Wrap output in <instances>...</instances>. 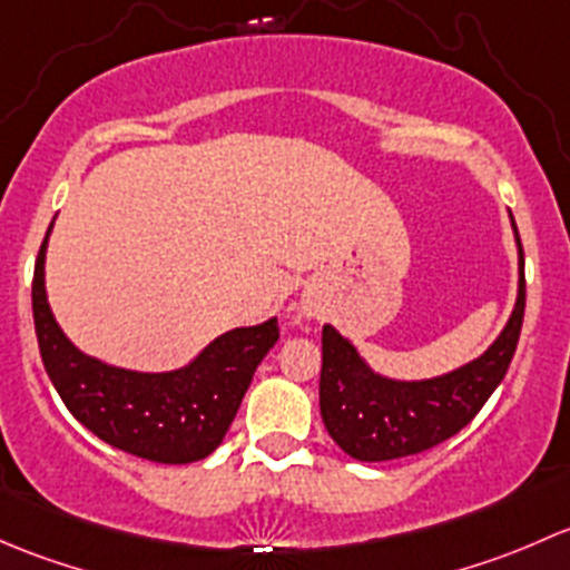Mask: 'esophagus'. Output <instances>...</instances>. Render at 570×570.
<instances>
[{"instance_id": "34e87169", "label": "esophagus", "mask_w": 570, "mask_h": 570, "mask_svg": "<svg viewBox=\"0 0 570 570\" xmlns=\"http://www.w3.org/2000/svg\"><path fill=\"white\" fill-rule=\"evenodd\" d=\"M315 315H318V307H315V304H309V302H304L302 304V318L304 321H313Z\"/></svg>"}]
</instances>
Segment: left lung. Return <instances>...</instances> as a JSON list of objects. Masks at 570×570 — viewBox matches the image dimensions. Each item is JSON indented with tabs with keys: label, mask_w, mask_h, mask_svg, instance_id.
I'll return each mask as SVG.
<instances>
[{
	"label": "left lung",
	"mask_w": 570,
	"mask_h": 570,
	"mask_svg": "<svg viewBox=\"0 0 570 570\" xmlns=\"http://www.w3.org/2000/svg\"><path fill=\"white\" fill-rule=\"evenodd\" d=\"M510 227L519 252L513 313L494 343L466 365L433 379H392L375 371L345 334L324 326L321 416L345 455L373 463L425 453L472 422L500 386L524 321V249L513 216Z\"/></svg>",
	"instance_id": "1"
}]
</instances>
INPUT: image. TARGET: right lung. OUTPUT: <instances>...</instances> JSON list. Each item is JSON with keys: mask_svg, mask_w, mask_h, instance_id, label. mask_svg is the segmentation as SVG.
<instances>
[{"mask_svg": "<svg viewBox=\"0 0 570 570\" xmlns=\"http://www.w3.org/2000/svg\"><path fill=\"white\" fill-rule=\"evenodd\" d=\"M40 244L32 279V313L40 356L68 412L111 448L156 463H195L214 453L230 431L244 392L263 356L279 340L277 318L238 326L210 340L175 371H131L85 354L62 332L46 293Z\"/></svg>", "mask_w": 570, "mask_h": 570, "instance_id": "add662e5", "label": "right lung"}]
</instances>
